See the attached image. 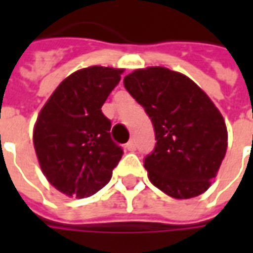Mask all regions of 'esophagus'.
Returning <instances> with one entry per match:
<instances>
[{"mask_svg":"<svg viewBox=\"0 0 253 253\" xmlns=\"http://www.w3.org/2000/svg\"><path fill=\"white\" fill-rule=\"evenodd\" d=\"M126 149L128 150V152H134L135 150V142L134 141H128V142L126 143Z\"/></svg>","mask_w":253,"mask_h":253,"instance_id":"esophagus-1","label":"esophagus"}]
</instances>
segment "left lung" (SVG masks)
<instances>
[{
	"mask_svg": "<svg viewBox=\"0 0 253 253\" xmlns=\"http://www.w3.org/2000/svg\"><path fill=\"white\" fill-rule=\"evenodd\" d=\"M123 84L153 123L157 142L143 160L150 181L176 199L203 194L228 148L221 112L192 80L167 67L138 69Z\"/></svg>",
	"mask_w": 253,
	"mask_h": 253,
	"instance_id": "obj_1",
	"label": "left lung"
}]
</instances>
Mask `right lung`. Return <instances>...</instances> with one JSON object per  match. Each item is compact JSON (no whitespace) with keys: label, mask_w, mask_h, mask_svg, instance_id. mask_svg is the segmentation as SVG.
Listing matches in <instances>:
<instances>
[{"label":"right lung","mask_w":253,"mask_h":253,"mask_svg":"<svg viewBox=\"0 0 253 253\" xmlns=\"http://www.w3.org/2000/svg\"><path fill=\"white\" fill-rule=\"evenodd\" d=\"M123 69L90 66L58 85L38 116L34 146L47 180L67 196L88 198L111 180L123 150L101 107Z\"/></svg>","instance_id":"right-lung-1"}]
</instances>
